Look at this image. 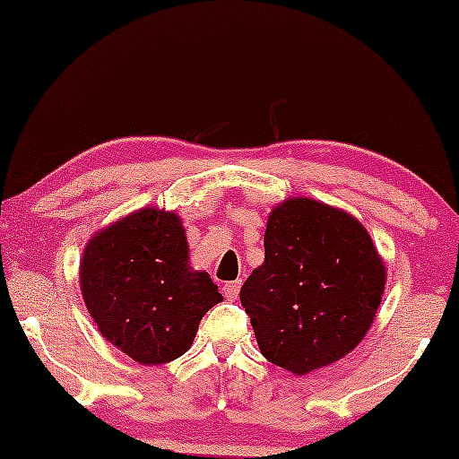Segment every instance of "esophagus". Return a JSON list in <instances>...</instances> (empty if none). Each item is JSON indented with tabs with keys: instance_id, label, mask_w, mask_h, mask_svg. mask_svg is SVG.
<instances>
[{
	"instance_id": "34e87169",
	"label": "esophagus",
	"mask_w": 459,
	"mask_h": 459,
	"mask_svg": "<svg viewBox=\"0 0 459 459\" xmlns=\"http://www.w3.org/2000/svg\"><path fill=\"white\" fill-rule=\"evenodd\" d=\"M239 289H241V281H230V282H226L224 287H222L224 298L233 302V299H237V296H239Z\"/></svg>"
}]
</instances>
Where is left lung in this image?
Returning <instances> with one entry per match:
<instances>
[{"mask_svg":"<svg viewBox=\"0 0 459 459\" xmlns=\"http://www.w3.org/2000/svg\"><path fill=\"white\" fill-rule=\"evenodd\" d=\"M265 261L241 287L261 354L307 376L350 354L371 328L386 267L367 229L313 198L272 209Z\"/></svg>","mask_w":459,"mask_h":459,"instance_id":"8db88e82","label":"left lung"}]
</instances>
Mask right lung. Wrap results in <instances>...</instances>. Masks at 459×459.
Returning a JSON list of instances; mask_svg holds the SVG:
<instances>
[{"label":"right lung","mask_w":459,"mask_h":459,"mask_svg":"<svg viewBox=\"0 0 459 459\" xmlns=\"http://www.w3.org/2000/svg\"><path fill=\"white\" fill-rule=\"evenodd\" d=\"M79 287L101 334L140 365L186 354L200 319L222 302L209 273L189 267L178 215L152 207L129 213L88 241Z\"/></svg>","instance_id":"1"}]
</instances>
